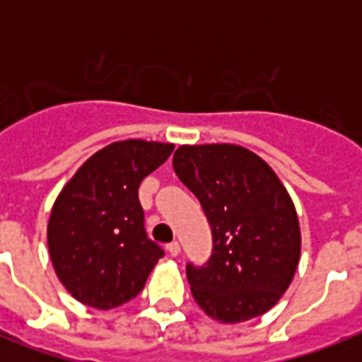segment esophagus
I'll use <instances>...</instances> for the list:
<instances>
[{"label": "esophagus", "instance_id": "esophagus-1", "mask_svg": "<svg viewBox=\"0 0 362 362\" xmlns=\"http://www.w3.org/2000/svg\"><path fill=\"white\" fill-rule=\"evenodd\" d=\"M167 252H169L173 257H176V255L180 253V244H178V242H170V244H167Z\"/></svg>", "mask_w": 362, "mask_h": 362}]
</instances>
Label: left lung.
Returning a JSON list of instances; mask_svg holds the SVG:
<instances>
[{"label":"left lung","mask_w":362,"mask_h":362,"mask_svg":"<svg viewBox=\"0 0 362 362\" xmlns=\"http://www.w3.org/2000/svg\"><path fill=\"white\" fill-rule=\"evenodd\" d=\"M173 167L212 229L210 259L186 269L195 303L221 323L269 312L300 259L297 210L280 178L257 153L237 144H184Z\"/></svg>","instance_id":"obj_1"}]
</instances>
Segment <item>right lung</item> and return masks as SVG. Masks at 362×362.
<instances>
[{"label":"right lung","instance_id":"add662e5","mask_svg":"<svg viewBox=\"0 0 362 362\" xmlns=\"http://www.w3.org/2000/svg\"><path fill=\"white\" fill-rule=\"evenodd\" d=\"M173 150L170 142H112L88 158L59 192L48 220V253L78 303L98 310L129 303L163 257L144 231L139 186Z\"/></svg>","mask_w":362,"mask_h":362}]
</instances>
